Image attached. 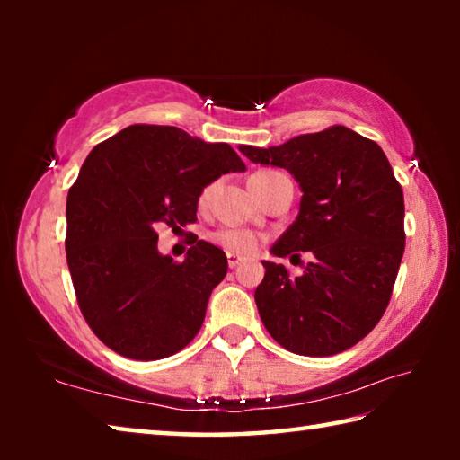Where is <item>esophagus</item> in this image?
Segmentation results:
<instances>
[{
	"label": "esophagus",
	"instance_id": "esophagus-1",
	"mask_svg": "<svg viewBox=\"0 0 460 460\" xmlns=\"http://www.w3.org/2000/svg\"><path fill=\"white\" fill-rule=\"evenodd\" d=\"M241 261H243V258H241V255L233 253V252H227V263H229V268H231V270H233V268H237Z\"/></svg>",
	"mask_w": 460,
	"mask_h": 460
}]
</instances>
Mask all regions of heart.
Segmentation results:
<instances>
[{
  "label": "heart",
  "mask_w": 460,
  "mask_h": 460,
  "mask_svg": "<svg viewBox=\"0 0 460 460\" xmlns=\"http://www.w3.org/2000/svg\"><path fill=\"white\" fill-rule=\"evenodd\" d=\"M208 192L211 189H205L200 194V205L202 202H207L208 199ZM215 243H219L221 247L227 249V252L233 253H252L255 252V247H258V235L247 229H219L213 235Z\"/></svg>",
  "instance_id": "b5f03b06"
}]
</instances>
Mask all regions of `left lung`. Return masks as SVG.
Here are the masks:
<instances>
[{
    "mask_svg": "<svg viewBox=\"0 0 460 460\" xmlns=\"http://www.w3.org/2000/svg\"><path fill=\"white\" fill-rule=\"evenodd\" d=\"M239 150L253 164L288 170L302 190L298 217L270 253H313L298 278L261 261L255 305L263 324L296 355L347 351L384 316L406 243L403 192L384 150L342 126Z\"/></svg>",
    "mask_w": 460,
    "mask_h": 460,
    "instance_id": "1",
    "label": "left lung"
}]
</instances>
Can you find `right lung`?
Returning a JSON list of instances; mask_svg holds the SVG:
<instances>
[{
    "label": "right lung",
    "instance_id": "obj_1",
    "mask_svg": "<svg viewBox=\"0 0 460 460\" xmlns=\"http://www.w3.org/2000/svg\"><path fill=\"white\" fill-rule=\"evenodd\" d=\"M227 172H245L229 144L172 126H129L83 162L66 199V261L84 321L115 353L155 361L197 337L227 255L194 239L176 263L155 227L197 221L202 190Z\"/></svg>",
    "mask_w": 460,
    "mask_h": 460
}]
</instances>
